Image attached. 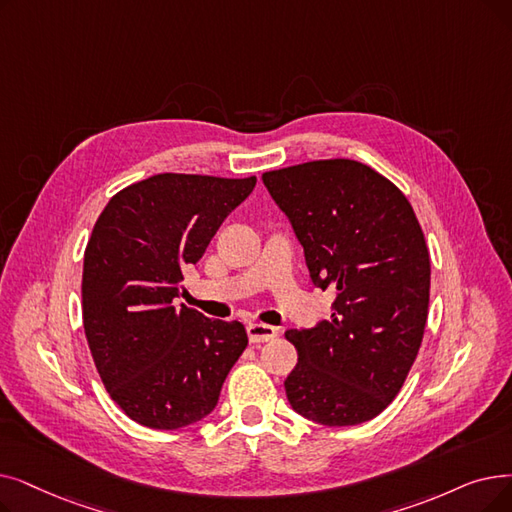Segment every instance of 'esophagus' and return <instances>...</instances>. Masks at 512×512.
<instances>
[{
	"label": "esophagus",
	"mask_w": 512,
	"mask_h": 512,
	"mask_svg": "<svg viewBox=\"0 0 512 512\" xmlns=\"http://www.w3.org/2000/svg\"><path fill=\"white\" fill-rule=\"evenodd\" d=\"M247 335H249L251 343H265V341H272L278 335V328L270 326V324L251 322L247 326Z\"/></svg>",
	"instance_id": "esophagus-1"
}]
</instances>
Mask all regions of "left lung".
Here are the masks:
<instances>
[{"mask_svg":"<svg viewBox=\"0 0 512 512\" xmlns=\"http://www.w3.org/2000/svg\"><path fill=\"white\" fill-rule=\"evenodd\" d=\"M261 180L291 221L311 282L337 295L330 320L286 330L299 353L288 404L326 427L360 425L393 402L425 335V234L402 190L358 161H311Z\"/></svg>","mask_w":512,"mask_h":512,"instance_id":"1","label":"left lung"}]
</instances>
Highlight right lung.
Returning <instances> with one entry per match:
<instances>
[{"label":"right lung","mask_w":512,"mask_h":512,"mask_svg":"<svg viewBox=\"0 0 512 512\" xmlns=\"http://www.w3.org/2000/svg\"><path fill=\"white\" fill-rule=\"evenodd\" d=\"M255 184L159 173L117 192L96 221L83 257L85 337L113 402L144 427L173 431L211 414L249 343L240 322L173 299Z\"/></svg>","instance_id":"obj_1"}]
</instances>
